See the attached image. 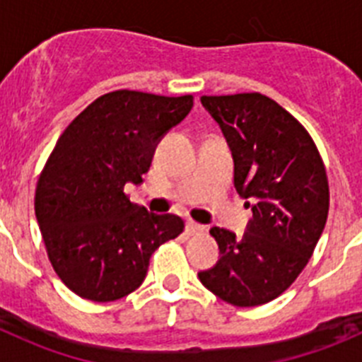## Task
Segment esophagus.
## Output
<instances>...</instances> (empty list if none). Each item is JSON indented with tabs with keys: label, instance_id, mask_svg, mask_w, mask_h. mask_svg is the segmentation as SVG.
Returning <instances> with one entry per match:
<instances>
[{
	"label": "esophagus",
	"instance_id": "34e87169",
	"mask_svg": "<svg viewBox=\"0 0 362 362\" xmlns=\"http://www.w3.org/2000/svg\"><path fill=\"white\" fill-rule=\"evenodd\" d=\"M204 226L196 223V221H187V233L188 235H196V233H203Z\"/></svg>",
	"mask_w": 362,
	"mask_h": 362
}]
</instances>
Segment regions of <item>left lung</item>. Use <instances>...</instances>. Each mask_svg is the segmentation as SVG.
<instances>
[{"label": "left lung", "mask_w": 362, "mask_h": 362, "mask_svg": "<svg viewBox=\"0 0 362 362\" xmlns=\"http://www.w3.org/2000/svg\"><path fill=\"white\" fill-rule=\"evenodd\" d=\"M233 158V185L254 217L243 238L214 226L219 261L199 272L214 296L233 306L279 297L308 264L330 209L325 163L306 129L259 92L203 95Z\"/></svg>", "instance_id": "left-lung-1"}]
</instances>
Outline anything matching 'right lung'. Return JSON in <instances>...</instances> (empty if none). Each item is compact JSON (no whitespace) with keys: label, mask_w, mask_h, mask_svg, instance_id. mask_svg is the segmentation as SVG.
<instances>
[{"label":"right lung","mask_w":362,"mask_h":362,"mask_svg":"<svg viewBox=\"0 0 362 362\" xmlns=\"http://www.w3.org/2000/svg\"><path fill=\"white\" fill-rule=\"evenodd\" d=\"M194 107L192 95L137 90L101 95L59 136L36 187L37 223L50 263L76 296L108 303L141 286L150 257L185 230L174 214L134 204L153 150Z\"/></svg>","instance_id":"right-lung-1"}]
</instances>
